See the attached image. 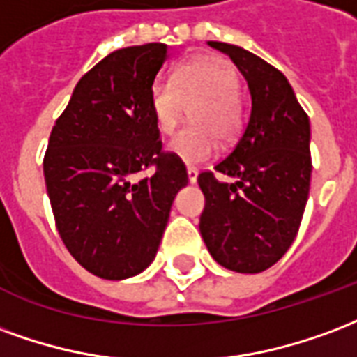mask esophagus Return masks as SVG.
Segmentation results:
<instances>
[{
    "mask_svg": "<svg viewBox=\"0 0 357 357\" xmlns=\"http://www.w3.org/2000/svg\"><path fill=\"white\" fill-rule=\"evenodd\" d=\"M188 181L190 182L197 181V169L196 167H188Z\"/></svg>",
    "mask_w": 357,
    "mask_h": 357,
    "instance_id": "obj_1",
    "label": "esophagus"
}]
</instances>
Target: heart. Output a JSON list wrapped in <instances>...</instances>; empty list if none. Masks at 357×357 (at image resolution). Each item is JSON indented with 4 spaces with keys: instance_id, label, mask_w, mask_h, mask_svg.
<instances>
[{
    "instance_id": "heart-1",
    "label": "heart",
    "mask_w": 357,
    "mask_h": 357,
    "mask_svg": "<svg viewBox=\"0 0 357 357\" xmlns=\"http://www.w3.org/2000/svg\"><path fill=\"white\" fill-rule=\"evenodd\" d=\"M238 72L222 59L197 56L182 64L173 82H155L150 89V110L161 135H173L186 106L190 119L169 142V152L188 165L209 160L217 152V139L232 142L243 114L239 104Z\"/></svg>"
}]
</instances>
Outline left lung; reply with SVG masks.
<instances>
[{
	"mask_svg": "<svg viewBox=\"0 0 357 357\" xmlns=\"http://www.w3.org/2000/svg\"><path fill=\"white\" fill-rule=\"evenodd\" d=\"M209 45L245 75L251 116L215 165L217 173L238 181L220 182L213 171L197 176L205 196L199 232L220 266L257 274L282 259L303 220L310 192V121L280 70L238 45Z\"/></svg>",
	"mask_w": 357,
	"mask_h": 357,
	"instance_id": "1",
	"label": "left lung"
}]
</instances>
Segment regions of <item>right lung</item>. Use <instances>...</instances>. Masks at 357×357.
<instances>
[{"instance_id": "1", "label": "right lung", "mask_w": 357, "mask_h": 357, "mask_svg": "<svg viewBox=\"0 0 357 357\" xmlns=\"http://www.w3.org/2000/svg\"><path fill=\"white\" fill-rule=\"evenodd\" d=\"M165 59V43L106 54L77 82L49 137L43 175L56 230L75 261L104 280L137 275L153 261L173 199L188 184L150 110ZM148 168L152 176L136 178Z\"/></svg>"}]
</instances>
